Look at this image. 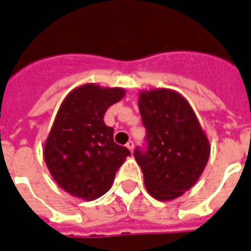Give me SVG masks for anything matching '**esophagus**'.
<instances>
[{
	"mask_svg": "<svg viewBox=\"0 0 251 251\" xmlns=\"http://www.w3.org/2000/svg\"><path fill=\"white\" fill-rule=\"evenodd\" d=\"M134 146H135V143H134V142H132V140H129V142H127V144H126V147H127V148H129L130 151H134Z\"/></svg>",
	"mask_w": 251,
	"mask_h": 251,
	"instance_id": "1",
	"label": "esophagus"
}]
</instances>
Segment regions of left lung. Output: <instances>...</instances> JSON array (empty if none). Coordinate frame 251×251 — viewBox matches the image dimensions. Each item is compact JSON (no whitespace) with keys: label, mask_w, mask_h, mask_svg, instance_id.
<instances>
[{"label":"left lung","mask_w":251,"mask_h":251,"mask_svg":"<svg viewBox=\"0 0 251 251\" xmlns=\"http://www.w3.org/2000/svg\"><path fill=\"white\" fill-rule=\"evenodd\" d=\"M139 112L146 127L134 157L147 191L161 201L182 196L199 180L210 147L195 112L182 95L166 89L143 91Z\"/></svg>","instance_id":"left-lung-1"}]
</instances>
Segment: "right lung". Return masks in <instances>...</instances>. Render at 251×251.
Returning <instances> with one entry per match:
<instances>
[{
	"instance_id": "right-lung-1",
	"label": "right lung",
	"mask_w": 251,
	"mask_h": 251,
	"mask_svg": "<svg viewBox=\"0 0 251 251\" xmlns=\"http://www.w3.org/2000/svg\"><path fill=\"white\" fill-rule=\"evenodd\" d=\"M125 91L94 83L77 87L64 99L45 144V161L52 178L75 197L95 200L112 187L130 151L113 140L104 113Z\"/></svg>"
}]
</instances>
